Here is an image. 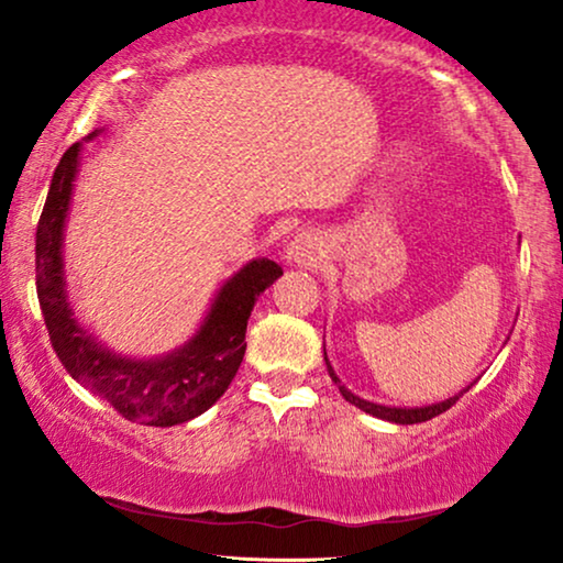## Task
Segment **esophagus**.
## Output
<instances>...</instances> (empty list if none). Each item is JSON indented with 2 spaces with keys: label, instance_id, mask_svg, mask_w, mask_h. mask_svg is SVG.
<instances>
[{
  "label": "esophagus",
  "instance_id": "1",
  "mask_svg": "<svg viewBox=\"0 0 563 563\" xmlns=\"http://www.w3.org/2000/svg\"><path fill=\"white\" fill-rule=\"evenodd\" d=\"M322 256H325L322 241L314 233H307V230L291 238L287 249H284V258L295 266H318L322 264Z\"/></svg>",
  "mask_w": 563,
  "mask_h": 563
}]
</instances>
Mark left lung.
Segmentation results:
<instances>
[{"label": "left lung", "instance_id": "1", "mask_svg": "<svg viewBox=\"0 0 563 563\" xmlns=\"http://www.w3.org/2000/svg\"><path fill=\"white\" fill-rule=\"evenodd\" d=\"M325 364H328V374H330V379H333V382L338 384V389H341V395L345 397V402L356 405L358 410H364V412H368V415H374V418H382V420L397 422V426H415V422H426V420H430V418H435V415H441V412L449 410L451 405H456V399H459L461 395H464V391H468V387H466V389H461L456 397H449V399H443V402L426 405V407H387V405L368 402V399H361L358 395H353V391L345 389L343 384H341V379H338V376H335V372H333V366H330L328 356H325Z\"/></svg>", "mask_w": 563, "mask_h": 563}]
</instances>
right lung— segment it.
<instances>
[{
  "mask_svg": "<svg viewBox=\"0 0 563 563\" xmlns=\"http://www.w3.org/2000/svg\"><path fill=\"white\" fill-rule=\"evenodd\" d=\"M79 158L81 143H74L53 172L35 233V287L53 351L76 382L107 399L122 418L156 428L179 426L210 410L225 395L243 361L253 305L279 279L282 266L256 258L230 276L195 338L181 349L158 358L112 353L76 320L66 295L64 228Z\"/></svg>",
  "mask_w": 563,
  "mask_h": 563,
  "instance_id": "add662e5",
  "label": "right lung"
}]
</instances>
